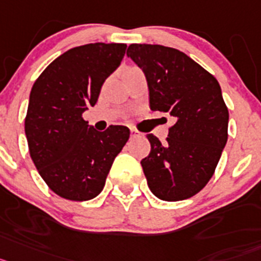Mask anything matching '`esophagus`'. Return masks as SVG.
I'll return each instance as SVG.
<instances>
[{"instance_id": "34e87169", "label": "esophagus", "mask_w": 261, "mask_h": 261, "mask_svg": "<svg viewBox=\"0 0 261 261\" xmlns=\"http://www.w3.org/2000/svg\"><path fill=\"white\" fill-rule=\"evenodd\" d=\"M131 131V138H135V137H139L140 133L138 130H135V128H130Z\"/></svg>"}]
</instances>
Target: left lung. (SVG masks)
I'll use <instances>...</instances> for the list:
<instances>
[{
	"instance_id": "1",
	"label": "left lung",
	"mask_w": 261,
	"mask_h": 261,
	"mask_svg": "<svg viewBox=\"0 0 261 261\" xmlns=\"http://www.w3.org/2000/svg\"><path fill=\"white\" fill-rule=\"evenodd\" d=\"M127 56L143 71L151 110L174 119L167 142L148 134L151 152L140 164L163 201H181L209 182L227 142L228 110L218 81L184 52L131 44Z\"/></svg>"
}]
</instances>
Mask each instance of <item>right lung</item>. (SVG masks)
<instances>
[{
    "label": "right lung",
    "mask_w": 261,
    "mask_h": 261,
    "mask_svg": "<svg viewBox=\"0 0 261 261\" xmlns=\"http://www.w3.org/2000/svg\"><path fill=\"white\" fill-rule=\"evenodd\" d=\"M126 47L90 43L68 49L34 83L24 119L29 151L44 182L63 198L88 201L98 196L130 138L126 126L101 133L83 118L119 67Z\"/></svg>",
    "instance_id": "obj_1"
}]
</instances>
